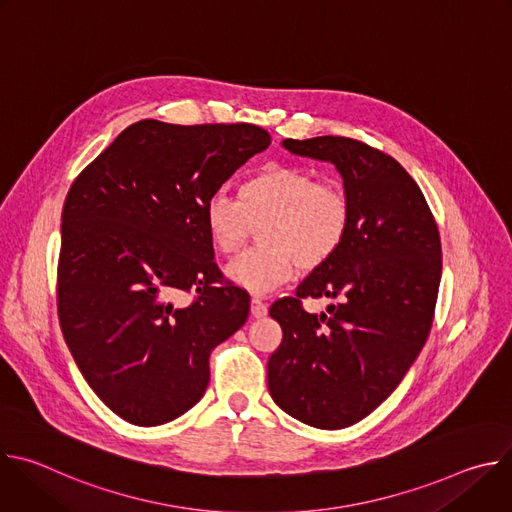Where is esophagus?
<instances>
[{
	"label": "esophagus",
	"mask_w": 512,
	"mask_h": 512,
	"mask_svg": "<svg viewBox=\"0 0 512 512\" xmlns=\"http://www.w3.org/2000/svg\"><path fill=\"white\" fill-rule=\"evenodd\" d=\"M251 316H253V318H263V316H267V304H265L259 296H253V298H251Z\"/></svg>",
	"instance_id": "obj_1"
}]
</instances>
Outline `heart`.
<instances>
[{"label": "heart", "mask_w": 512, "mask_h": 512, "mask_svg": "<svg viewBox=\"0 0 512 512\" xmlns=\"http://www.w3.org/2000/svg\"><path fill=\"white\" fill-rule=\"evenodd\" d=\"M352 206L336 182H320L302 166L267 164L239 188V200L216 190L204 204L212 247L237 253L259 227V247L227 265V277L251 291L287 281L296 267L314 271L328 263L350 231Z\"/></svg>", "instance_id": "1"}]
</instances>
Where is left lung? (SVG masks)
Here are the masks:
<instances>
[{
    "instance_id": "1",
    "label": "left lung",
    "mask_w": 512,
    "mask_h": 512,
    "mask_svg": "<svg viewBox=\"0 0 512 512\" xmlns=\"http://www.w3.org/2000/svg\"><path fill=\"white\" fill-rule=\"evenodd\" d=\"M283 148L336 166L352 218L338 253L296 298L271 306L283 338L267 387L287 415L342 429L373 413L421 352L442 279L440 233L415 180L381 150L334 135L285 139ZM304 297L337 304L318 317L303 310Z\"/></svg>"
}]
</instances>
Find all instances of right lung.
Segmentation results:
<instances>
[{"mask_svg":"<svg viewBox=\"0 0 512 512\" xmlns=\"http://www.w3.org/2000/svg\"><path fill=\"white\" fill-rule=\"evenodd\" d=\"M271 135L251 123L123 129L72 182L62 208L58 320L89 387L133 425L168 423L210 381V352L249 316L223 283L204 204ZM180 293H194L186 307Z\"/></svg>","mask_w":512,"mask_h":512,"instance_id":"obj_1","label":"right lung"}]
</instances>
